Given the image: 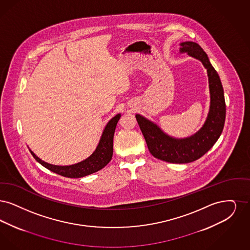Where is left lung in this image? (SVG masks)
<instances>
[{"label":"left lung","mask_w":250,"mask_h":250,"mask_svg":"<svg viewBox=\"0 0 250 250\" xmlns=\"http://www.w3.org/2000/svg\"><path fill=\"white\" fill-rule=\"evenodd\" d=\"M181 52L200 60L207 68L209 77L211 105L208 118L196 134L186 139H174L149 120L136 115V120L146 142L149 152L161 161L171 163H188L203 157L219 138L225 123L226 104L223 87L217 71L210 63L207 53L194 42L181 43Z\"/></svg>","instance_id":"left-lung-1"}]
</instances>
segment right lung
Here are the masks:
<instances>
[{"instance_id": "add662e5", "label": "right lung", "mask_w": 250, "mask_h": 250, "mask_svg": "<svg viewBox=\"0 0 250 250\" xmlns=\"http://www.w3.org/2000/svg\"><path fill=\"white\" fill-rule=\"evenodd\" d=\"M120 119V115L119 114L109 121L105 129L104 130L96 150L90 157H88L87 160L81 163H76L70 166H57V165L44 163L37 156H35V154L33 151H31V153L33 158L40 164H42L43 167H45L46 169L50 170L53 173L62 175L64 177L79 178L88 174H93L95 172L100 171L104 167H105L112 159L113 138H114V133L117 127V123L119 122Z\"/></svg>"}]
</instances>
